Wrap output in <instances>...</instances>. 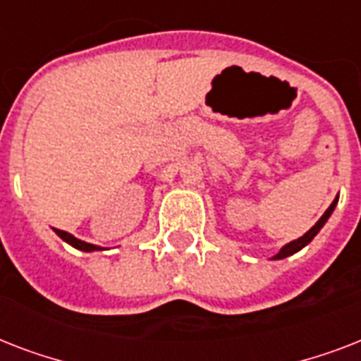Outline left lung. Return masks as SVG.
Listing matches in <instances>:
<instances>
[{
  "instance_id": "8db88e82",
  "label": "left lung",
  "mask_w": 361,
  "mask_h": 361,
  "mask_svg": "<svg viewBox=\"0 0 361 361\" xmlns=\"http://www.w3.org/2000/svg\"><path fill=\"white\" fill-rule=\"evenodd\" d=\"M337 202H339V195H337L336 200H334V202L330 204V208L326 209L324 215H322V217H320V219L317 221V223H314L313 228H309V231L305 232V234H303L302 238H298V240L290 241V243H286V245L281 247V251L277 252V255H274V257H271V260H281V258L290 257V255H294V252L302 251L303 247L307 245V243H311V240H313V238L317 236V234H319V232H320V228H322V226L326 225V221L330 219V215L334 214V209H336Z\"/></svg>"
}]
</instances>
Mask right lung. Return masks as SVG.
<instances>
[{
  "instance_id": "right-lung-1",
  "label": "right lung",
  "mask_w": 361,
  "mask_h": 361,
  "mask_svg": "<svg viewBox=\"0 0 361 361\" xmlns=\"http://www.w3.org/2000/svg\"><path fill=\"white\" fill-rule=\"evenodd\" d=\"M54 232L58 234L59 238L63 241H67L69 245H73L75 249H80V251L84 252H92V251H103V247H99V245H93V243H87V241H82L78 240V238H75L73 234H69V232H65V231H59V228H54Z\"/></svg>"
}]
</instances>
